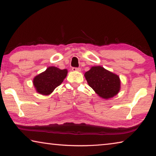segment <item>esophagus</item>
Returning <instances> with one entry per match:
<instances>
[{
	"mask_svg": "<svg viewBox=\"0 0 156 156\" xmlns=\"http://www.w3.org/2000/svg\"><path fill=\"white\" fill-rule=\"evenodd\" d=\"M72 71L73 72H80L81 69L77 67H72Z\"/></svg>",
	"mask_w": 156,
	"mask_h": 156,
	"instance_id": "1",
	"label": "esophagus"
}]
</instances>
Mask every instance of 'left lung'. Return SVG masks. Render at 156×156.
Masks as SVG:
<instances>
[{
	"mask_svg": "<svg viewBox=\"0 0 156 156\" xmlns=\"http://www.w3.org/2000/svg\"><path fill=\"white\" fill-rule=\"evenodd\" d=\"M87 83L100 97L109 99L117 95L120 89L119 76L101 66H94L84 73Z\"/></svg>",
	"mask_w": 156,
	"mask_h": 156,
	"instance_id": "obj_1",
	"label": "left lung"
}]
</instances>
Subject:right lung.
Masks as SVG:
<instances>
[{
  "mask_svg": "<svg viewBox=\"0 0 156 156\" xmlns=\"http://www.w3.org/2000/svg\"><path fill=\"white\" fill-rule=\"evenodd\" d=\"M67 75V69L49 67L44 72L34 78L33 83L38 93L47 96L62 83Z\"/></svg>",
  "mask_w": 156,
  "mask_h": 156,
  "instance_id": "right-lung-1",
  "label": "right lung"
}]
</instances>
